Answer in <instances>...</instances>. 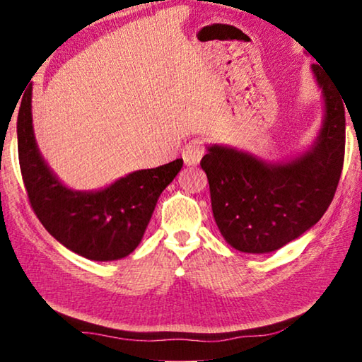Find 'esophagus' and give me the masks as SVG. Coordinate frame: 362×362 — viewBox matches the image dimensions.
<instances>
[{"label":"esophagus","mask_w":362,"mask_h":362,"mask_svg":"<svg viewBox=\"0 0 362 362\" xmlns=\"http://www.w3.org/2000/svg\"><path fill=\"white\" fill-rule=\"evenodd\" d=\"M206 153V144L203 139H193L189 140V142L185 145V148H183L182 153V158L185 164L188 166H196L201 161V158L204 156Z\"/></svg>","instance_id":"34e87169"}]
</instances>
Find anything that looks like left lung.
Returning a JSON list of instances; mask_svg holds the SVG:
<instances>
[{"mask_svg": "<svg viewBox=\"0 0 362 362\" xmlns=\"http://www.w3.org/2000/svg\"><path fill=\"white\" fill-rule=\"evenodd\" d=\"M326 118L316 144L289 163L268 164L235 148L214 145L201 159L216 223L241 252L283 247L317 223L334 199L345 159V105L321 65Z\"/></svg>", "mask_w": 362, "mask_h": 362, "instance_id": "left-lung-1", "label": "left lung"}]
</instances>
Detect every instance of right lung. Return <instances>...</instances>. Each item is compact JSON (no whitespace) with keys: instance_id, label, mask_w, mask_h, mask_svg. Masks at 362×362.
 Wrapping results in <instances>:
<instances>
[{"instance_id":"right-lung-1","label":"right lung","mask_w":362,"mask_h":362,"mask_svg":"<svg viewBox=\"0 0 362 362\" xmlns=\"http://www.w3.org/2000/svg\"><path fill=\"white\" fill-rule=\"evenodd\" d=\"M17 148L30 206L42 226L66 249L97 262L122 259L139 246L159 194L183 166V159H175L122 177L100 192H73L36 148L30 90L17 116Z\"/></svg>"}]
</instances>
